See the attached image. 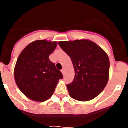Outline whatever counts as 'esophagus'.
Returning a JSON list of instances; mask_svg holds the SVG:
<instances>
[{
  "mask_svg": "<svg viewBox=\"0 0 128 128\" xmlns=\"http://www.w3.org/2000/svg\"><path fill=\"white\" fill-rule=\"evenodd\" d=\"M61 72H62V74H64V73H65V69H64V68H63V69H62V70H61Z\"/></svg>",
  "mask_w": 128,
  "mask_h": 128,
  "instance_id": "obj_1",
  "label": "esophagus"
}]
</instances>
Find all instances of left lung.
I'll return each mask as SVG.
<instances>
[{"label": "left lung", "mask_w": 128, "mask_h": 128, "mask_svg": "<svg viewBox=\"0 0 128 128\" xmlns=\"http://www.w3.org/2000/svg\"><path fill=\"white\" fill-rule=\"evenodd\" d=\"M60 47L70 56L75 70L66 84L70 96L80 101L93 99L104 90L109 79L110 60L104 50L88 40L62 41Z\"/></svg>", "instance_id": "obj_1"}]
</instances>
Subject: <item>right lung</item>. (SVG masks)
<instances>
[{"mask_svg":"<svg viewBox=\"0 0 128 128\" xmlns=\"http://www.w3.org/2000/svg\"><path fill=\"white\" fill-rule=\"evenodd\" d=\"M57 46L56 42L36 40L20 53L14 69L18 88L29 99L43 102L52 96L62 72L48 58Z\"/></svg>","mask_w":128,"mask_h":128,"instance_id":"add662e5","label":"right lung"}]
</instances>
